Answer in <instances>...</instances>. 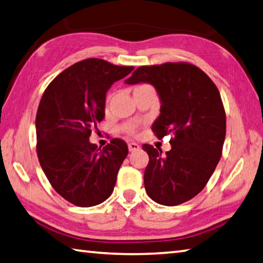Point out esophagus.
Returning a JSON list of instances; mask_svg holds the SVG:
<instances>
[{"instance_id":"1","label":"esophagus","mask_w":263,"mask_h":263,"mask_svg":"<svg viewBox=\"0 0 263 263\" xmlns=\"http://www.w3.org/2000/svg\"><path fill=\"white\" fill-rule=\"evenodd\" d=\"M139 148H140V145L136 144V142H130V144H128V151H130V152L138 151Z\"/></svg>"}]
</instances>
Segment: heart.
Returning <instances> with one entry per match:
<instances>
[{
	"label": "heart",
	"mask_w": 263,
	"mask_h": 263,
	"mask_svg": "<svg viewBox=\"0 0 263 263\" xmlns=\"http://www.w3.org/2000/svg\"><path fill=\"white\" fill-rule=\"evenodd\" d=\"M124 131L127 133H135L136 132V125H126L124 127Z\"/></svg>",
	"instance_id": "1"
}]
</instances>
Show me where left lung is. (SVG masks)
Segmentation results:
<instances>
[{"mask_svg":"<svg viewBox=\"0 0 263 263\" xmlns=\"http://www.w3.org/2000/svg\"><path fill=\"white\" fill-rule=\"evenodd\" d=\"M140 83L154 86L160 98L152 130L159 139L174 136L164 155L142 146L149 156L146 192L157 203L177 206L201 192L221 159L227 128L221 95L202 70L189 63L140 66L125 84Z\"/></svg>","mask_w":263,"mask_h":263,"instance_id":"left-lung-1","label":"left lung"}]
</instances>
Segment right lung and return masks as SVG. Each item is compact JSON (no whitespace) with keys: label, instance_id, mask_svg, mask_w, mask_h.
<instances>
[{"label":"right lung","instance_id":"add662e5","mask_svg":"<svg viewBox=\"0 0 263 263\" xmlns=\"http://www.w3.org/2000/svg\"><path fill=\"white\" fill-rule=\"evenodd\" d=\"M133 69L99 59L80 61L42 95L35 119L37 157L54 190L76 206H97L115 187L127 145L112 139L101 149L89 136L104 118L108 89Z\"/></svg>","mask_w":263,"mask_h":263}]
</instances>
